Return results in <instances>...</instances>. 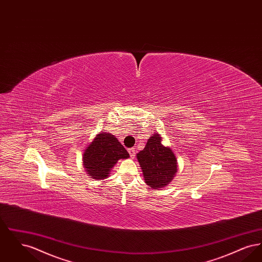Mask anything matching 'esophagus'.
I'll list each match as a JSON object with an SVG mask.
<instances>
[{
  "label": "esophagus",
  "instance_id": "1",
  "mask_svg": "<svg viewBox=\"0 0 262 262\" xmlns=\"http://www.w3.org/2000/svg\"><path fill=\"white\" fill-rule=\"evenodd\" d=\"M128 153H129V156L132 158H135V156H136V150H135V148H129L128 149Z\"/></svg>",
  "mask_w": 262,
  "mask_h": 262
}]
</instances>
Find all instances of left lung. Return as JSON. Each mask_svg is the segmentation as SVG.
Wrapping results in <instances>:
<instances>
[{
	"instance_id": "left-lung-1",
	"label": "left lung",
	"mask_w": 262,
	"mask_h": 262,
	"mask_svg": "<svg viewBox=\"0 0 262 262\" xmlns=\"http://www.w3.org/2000/svg\"><path fill=\"white\" fill-rule=\"evenodd\" d=\"M144 182L148 187L160 189L167 187L178 171V161L169 146L162 144V137L154 133L148 138L144 149L137 154Z\"/></svg>"
}]
</instances>
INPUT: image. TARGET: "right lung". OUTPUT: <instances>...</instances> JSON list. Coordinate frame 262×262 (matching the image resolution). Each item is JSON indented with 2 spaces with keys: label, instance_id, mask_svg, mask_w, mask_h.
<instances>
[{
  "label": "right lung",
  "instance_id": "add662e5",
  "mask_svg": "<svg viewBox=\"0 0 262 262\" xmlns=\"http://www.w3.org/2000/svg\"><path fill=\"white\" fill-rule=\"evenodd\" d=\"M128 152L117 139L107 132L97 134L89 143L82 155V165L88 176L93 180H105L120 159H127Z\"/></svg>",
  "mask_w": 262,
  "mask_h": 262
}]
</instances>
